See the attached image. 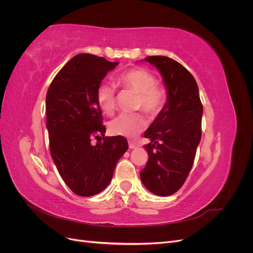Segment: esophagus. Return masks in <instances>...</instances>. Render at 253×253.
<instances>
[{
    "mask_svg": "<svg viewBox=\"0 0 253 253\" xmlns=\"http://www.w3.org/2000/svg\"><path fill=\"white\" fill-rule=\"evenodd\" d=\"M128 148L129 149H135L136 148V144L134 142H132V141H128Z\"/></svg>",
    "mask_w": 253,
    "mask_h": 253,
    "instance_id": "1",
    "label": "esophagus"
}]
</instances>
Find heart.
Listing matches in <instances>:
<instances>
[{"label": "heart", "instance_id": "obj_1", "mask_svg": "<svg viewBox=\"0 0 253 253\" xmlns=\"http://www.w3.org/2000/svg\"><path fill=\"white\" fill-rule=\"evenodd\" d=\"M118 86L137 93L136 109H142L152 117L162 112L167 103V89L156 83V77L144 67H134L117 76ZM96 100L101 111L111 115L116 105V88L112 83L102 82L96 89ZM148 121L142 114H121L109 124V131L113 135L133 138L147 127Z\"/></svg>", "mask_w": 253, "mask_h": 253}]
</instances>
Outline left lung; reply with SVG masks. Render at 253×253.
Masks as SVG:
<instances>
[{
	"mask_svg": "<svg viewBox=\"0 0 253 253\" xmlns=\"http://www.w3.org/2000/svg\"><path fill=\"white\" fill-rule=\"evenodd\" d=\"M144 60L162 74L168 99L144 133L151 142L143 145L149 159L140 178L150 192L169 196L181 188L193 166L202 137L203 104L192 74L177 61L165 56Z\"/></svg>",
	"mask_w": 253,
	"mask_h": 253,
	"instance_id": "left-lung-1",
	"label": "left lung"
}]
</instances>
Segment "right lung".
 Listing matches in <instances>:
<instances>
[{
  "label": "right lung",
  "instance_id": "add662e5",
  "mask_svg": "<svg viewBox=\"0 0 253 253\" xmlns=\"http://www.w3.org/2000/svg\"><path fill=\"white\" fill-rule=\"evenodd\" d=\"M118 65L102 57L79 53L61 68L46 94L50 155L64 182L80 196L100 193L127 150L124 136H104L96 89ZM94 136L96 146L91 144Z\"/></svg>",
  "mask_w": 253,
  "mask_h": 253
}]
</instances>
